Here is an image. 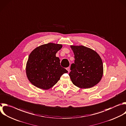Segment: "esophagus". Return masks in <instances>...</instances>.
Masks as SVG:
<instances>
[{
  "label": "esophagus",
  "instance_id": "1",
  "mask_svg": "<svg viewBox=\"0 0 126 126\" xmlns=\"http://www.w3.org/2000/svg\"><path fill=\"white\" fill-rule=\"evenodd\" d=\"M66 69H67V70L68 71V72H70V68H69V67H67V68H66Z\"/></svg>",
  "mask_w": 126,
  "mask_h": 126
}]
</instances>
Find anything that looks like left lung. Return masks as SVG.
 I'll list each match as a JSON object with an SVG mask.
<instances>
[{"label":"left lung","instance_id":"obj_1","mask_svg":"<svg viewBox=\"0 0 126 126\" xmlns=\"http://www.w3.org/2000/svg\"><path fill=\"white\" fill-rule=\"evenodd\" d=\"M75 57L69 75L76 86L89 89L100 81L103 73V63L98 54L87 47L71 46Z\"/></svg>","mask_w":126,"mask_h":126}]
</instances>
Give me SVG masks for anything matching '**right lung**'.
I'll list each match as a JSON object with an SVG mask.
<instances>
[{"mask_svg": "<svg viewBox=\"0 0 126 126\" xmlns=\"http://www.w3.org/2000/svg\"><path fill=\"white\" fill-rule=\"evenodd\" d=\"M62 45L48 43L33 49L29 56L26 74L29 81L36 87L48 90L54 86L61 76L68 72L60 65L56 53Z\"/></svg>", "mask_w": 126, "mask_h": 126, "instance_id": "add662e5", "label": "right lung"}]
</instances>
